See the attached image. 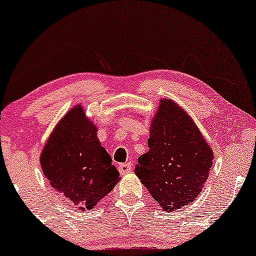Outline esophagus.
Masks as SVG:
<instances>
[{
    "mask_svg": "<svg viewBox=\"0 0 256 256\" xmlns=\"http://www.w3.org/2000/svg\"><path fill=\"white\" fill-rule=\"evenodd\" d=\"M132 170V164L131 162H126V164H120L119 165V172L120 174L124 176L126 173H128Z\"/></svg>",
    "mask_w": 256,
    "mask_h": 256,
    "instance_id": "1",
    "label": "esophagus"
}]
</instances>
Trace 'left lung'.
I'll use <instances>...</instances> for the list:
<instances>
[{
    "label": "left lung",
    "mask_w": 256,
    "mask_h": 256,
    "mask_svg": "<svg viewBox=\"0 0 256 256\" xmlns=\"http://www.w3.org/2000/svg\"><path fill=\"white\" fill-rule=\"evenodd\" d=\"M149 150L138 158L134 173L167 212L201 194L214 154L195 122L173 100H160L149 128Z\"/></svg>",
    "instance_id": "obj_1"
}]
</instances>
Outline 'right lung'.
Wrapping results in <instances>:
<instances>
[{
	"label": "right lung",
	"mask_w": 256,
	"mask_h": 256,
	"mask_svg": "<svg viewBox=\"0 0 256 256\" xmlns=\"http://www.w3.org/2000/svg\"><path fill=\"white\" fill-rule=\"evenodd\" d=\"M42 171L50 185L79 210H88L114 189L119 172L98 138V128L82 104L58 122L40 152Z\"/></svg>",
	"instance_id": "1"
}]
</instances>
